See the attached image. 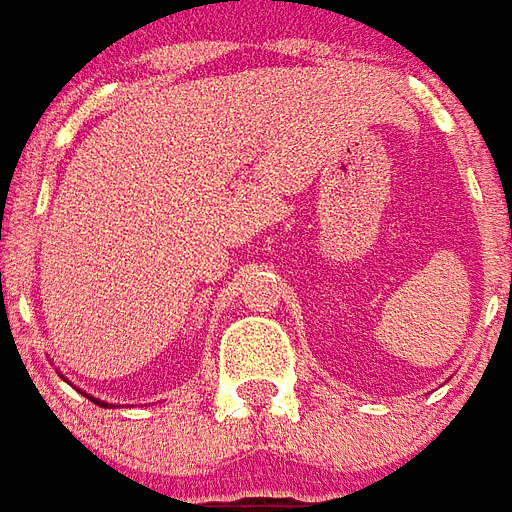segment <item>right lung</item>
Instances as JSON below:
<instances>
[{
    "mask_svg": "<svg viewBox=\"0 0 512 512\" xmlns=\"http://www.w3.org/2000/svg\"><path fill=\"white\" fill-rule=\"evenodd\" d=\"M94 402H96V405H105V402H99V399H94ZM107 407V405H105Z\"/></svg>",
    "mask_w": 512,
    "mask_h": 512,
    "instance_id": "right-lung-1",
    "label": "right lung"
}]
</instances>
